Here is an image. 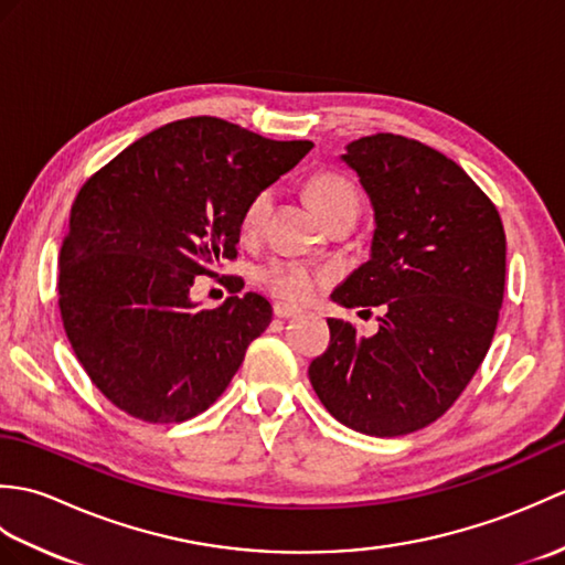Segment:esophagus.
<instances>
[{"mask_svg": "<svg viewBox=\"0 0 565 565\" xmlns=\"http://www.w3.org/2000/svg\"><path fill=\"white\" fill-rule=\"evenodd\" d=\"M274 316L276 318H296V316H301V308H296L291 303H284V301H276L274 303Z\"/></svg>", "mask_w": 565, "mask_h": 565, "instance_id": "1", "label": "esophagus"}]
</instances>
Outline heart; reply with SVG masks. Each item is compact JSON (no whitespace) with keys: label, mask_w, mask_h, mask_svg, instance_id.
<instances>
[{"label":"heart","mask_w":565,"mask_h":565,"mask_svg":"<svg viewBox=\"0 0 565 565\" xmlns=\"http://www.w3.org/2000/svg\"><path fill=\"white\" fill-rule=\"evenodd\" d=\"M306 196L313 203V209L322 215V221H330L344 211H356L362 206V194L350 177L334 170H320L308 177ZM271 209V189H259L245 203L239 215V231L245 235H255L267 221ZM259 281L264 289L276 298L291 303H303L313 298L318 286L328 281V271L308 267L296 259H271L259 269Z\"/></svg>","instance_id":"1"}]
</instances>
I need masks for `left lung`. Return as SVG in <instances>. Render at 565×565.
<instances>
[{
  "mask_svg": "<svg viewBox=\"0 0 565 565\" xmlns=\"http://www.w3.org/2000/svg\"><path fill=\"white\" fill-rule=\"evenodd\" d=\"M342 160L374 203V243L332 301L379 306L359 338L330 318V344L308 366L328 413L371 437L411 435L459 398L493 342L505 296V227L495 203L447 154L376 134Z\"/></svg>",
  "mask_w": 565,
  "mask_h": 565,
  "instance_id": "8db88e82",
  "label": "left lung"
}]
</instances>
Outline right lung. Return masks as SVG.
Listing matches in <instances>:
<instances>
[{"label":"right lung","instance_id":"1","mask_svg":"<svg viewBox=\"0 0 565 565\" xmlns=\"http://www.w3.org/2000/svg\"><path fill=\"white\" fill-rule=\"evenodd\" d=\"M313 148L215 116L167 124L94 172L60 247L57 306L72 352L118 411L184 423L206 411L267 330V298L191 301L196 276L237 257L239 215ZM237 294L239 276L218 279Z\"/></svg>","mask_w":565,"mask_h":565}]
</instances>
